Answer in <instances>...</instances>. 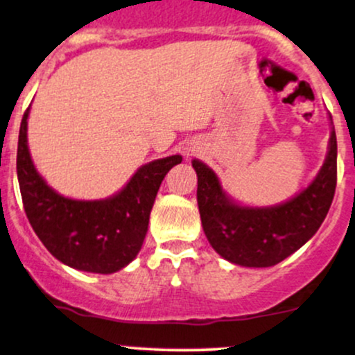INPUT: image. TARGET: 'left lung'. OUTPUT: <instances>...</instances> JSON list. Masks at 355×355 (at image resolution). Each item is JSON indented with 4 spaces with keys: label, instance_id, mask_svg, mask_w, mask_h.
<instances>
[{
    "label": "left lung",
    "instance_id": "1",
    "mask_svg": "<svg viewBox=\"0 0 355 355\" xmlns=\"http://www.w3.org/2000/svg\"><path fill=\"white\" fill-rule=\"evenodd\" d=\"M197 202L202 227L210 246L227 261L248 268L275 266L310 239L325 219L337 185V138L320 173L309 189L286 204L270 209H246L222 193L216 173L193 159Z\"/></svg>",
    "mask_w": 355,
    "mask_h": 355
}]
</instances>
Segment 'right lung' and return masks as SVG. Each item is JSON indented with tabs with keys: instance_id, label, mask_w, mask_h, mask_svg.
<instances>
[{
	"instance_id": "add662e5",
	"label": "right lung",
	"mask_w": 355,
	"mask_h": 355,
	"mask_svg": "<svg viewBox=\"0 0 355 355\" xmlns=\"http://www.w3.org/2000/svg\"><path fill=\"white\" fill-rule=\"evenodd\" d=\"M26 109L18 136L17 173L23 207L35 234L58 261L80 271L109 275L136 258L162 180L182 157L155 159L107 200L80 202L53 192L35 170L26 146Z\"/></svg>"
}]
</instances>
